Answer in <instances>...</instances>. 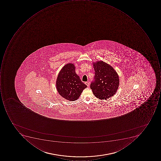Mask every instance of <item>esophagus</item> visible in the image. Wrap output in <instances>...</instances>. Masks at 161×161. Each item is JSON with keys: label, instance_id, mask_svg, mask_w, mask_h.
Segmentation results:
<instances>
[{"label": "esophagus", "instance_id": "obj_1", "mask_svg": "<svg viewBox=\"0 0 161 161\" xmlns=\"http://www.w3.org/2000/svg\"><path fill=\"white\" fill-rule=\"evenodd\" d=\"M85 84L87 86H89V83H88V82H85Z\"/></svg>", "mask_w": 161, "mask_h": 161}]
</instances>
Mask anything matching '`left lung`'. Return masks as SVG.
Masks as SVG:
<instances>
[{
	"mask_svg": "<svg viewBox=\"0 0 161 161\" xmlns=\"http://www.w3.org/2000/svg\"><path fill=\"white\" fill-rule=\"evenodd\" d=\"M95 76L91 83V88L96 97L106 100L116 93L119 84L116 70L103 61L93 62Z\"/></svg>",
	"mask_w": 161,
	"mask_h": 161,
	"instance_id": "8db88e82",
	"label": "left lung"
}]
</instances>
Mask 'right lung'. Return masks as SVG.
I'll return each mask as SVG.
<instances>
[{"mask_svg":"<svg viewBox=\"0 0 161 161\" xmlns=\"http://www.w3.org/2000/svg\"><path fill=\"white\" fill-rule=\"evenodd\" d=\"M75 65L68 63L60 70L56 81L58 92L69 101L77 100L87 86L81 81L75 71Z\"/></svg>","mask_w":161,"mask_h":161,"instance_id":"1","label":"right lung"}]
</instances>
